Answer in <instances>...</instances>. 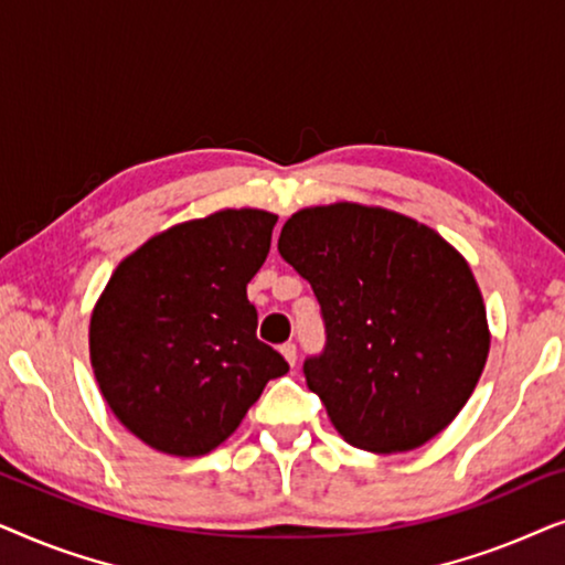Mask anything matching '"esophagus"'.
Here are the masks:
<instances>
[{
  "label": "esophagus",
  "mask_w": 565,
  "mask_h": 565,
  "mask_svg": "<svg viewBox=\"0 0 565 565\" xmlns=\"http://www.w3.org/2000/svg\"><path fill=\"white\" fill-rule=\"evenodd\" d=\"M280 352H282V358L290 362V365H296V360H298V350H296V344H292V342H285V344L280 347Z\"/></svg>",
  "instance_id": "34e87169"
}]
</instances>
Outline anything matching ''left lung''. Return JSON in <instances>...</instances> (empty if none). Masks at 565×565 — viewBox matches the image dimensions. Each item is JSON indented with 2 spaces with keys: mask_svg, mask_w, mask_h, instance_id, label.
<instances>
[{
  "mask_svg": "<svg viewBox=\"0 0 565 565\" xmlns=\"http://www.w3.org/2000/svg\"><path fill=\"white\" fill-rule=\"evenodd\" d=\"M277 252L321 303L327 350L303 373L339 435L381 455L439 435L491 350L466 257L427 223L347 200L292 213Z\"/></svg>",
  "mask_w": 565,
  "mask_h": 565,
  "instance_id": "1",
  "label": "left lung"
}]
</instances>
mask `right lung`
<instances>
[{
  "label": "right lung",
  "mask_w": 565,
  "mask_h": 565,
  "mask_svg": "<svg viewBox=\"0 0 565 565\" xmlns=\"http://www.w3.org/2000/svg\"><path fill=\"white\" fill-rule=\"evenodd\" d=\"M277 215L226 207L151 236L115 267L89 319L99 393L130 435L198 458L234 435L288 362L257 339L246 285Z\"/></svg>",
  "instance_id": "add662e5"
}]
</instances>
